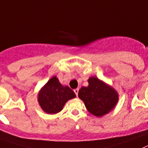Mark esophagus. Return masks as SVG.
I'll use <instances>...</instances> for the list:
<instances>
[{
	"mask_svg": "<svg viewBox=\"0 0 148 148\" xmlns=\"http://www.w3.org/2000/svg\"><path fill=\"white\" fill-rule=\"evenodd\" d=\"M74 93H75V94H76V96L77 97L78 96V92H79V89L77 88V89H74Z\"/></svg>",
	"mask_w": 148,
	"mask_h": 148,
	"instance_id": "34e87169",
	"label": "esophagus"
}]
</instances>
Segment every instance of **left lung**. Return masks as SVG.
<instances>
[{
  "label": "left lung",
  "mask_w": 148,
  "mask_h": 148,
  "mask_svg": "<svg viewBox=\"0 0 148 148\" xmlns=\"http://www.w3.org/2000/svg\"><path fill=\"white\" fill-rule=\"evenodd\" d=\"M88 84L87 86L80 88L78 92L79 98L84 102L87 110L94 116L100 117L109 113L118 102L117 92L94 77L89 78Z\"/></svg>",
  "instance_id": "1"
}]
</instances>
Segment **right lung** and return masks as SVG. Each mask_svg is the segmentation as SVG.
Here are the masks:
<instances>
[{
	"label": "right lung",
	"instance_id": "1",
	"mask_svg": "<svg viewBox=\"0 0 148 148\" xmlns=\"http://www.w3.org/2000/svg\"><path fill=\"white\" fill-rule=\"evenodd\" d=\"M76 97L69 86H64L56 77H51L39 93L38 101L42 109L49 114L58 113L66 102Z\"/></svg>",
	"mask_w": 148,
	"mask_h": 148
}]
</instances>
